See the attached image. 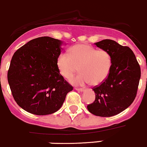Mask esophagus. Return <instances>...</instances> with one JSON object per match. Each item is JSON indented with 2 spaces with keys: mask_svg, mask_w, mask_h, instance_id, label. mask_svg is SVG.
<instances>
[{
  "mask_svg": "<svg viewBox=\"0 0 147 147\" xmlns=\"http://www.w3.org/2000/svg\"><path fill=\"white\" fill-rule=\"evenodd\" d=\"M75 90H76V91H81V92H83L84 91V88H75Z\"/></svg>",
  "mask_w": 147,
  "mask_h": 147,
  "instance_id": "34e87169",
  "label": "esophagus"
}]
</instances>
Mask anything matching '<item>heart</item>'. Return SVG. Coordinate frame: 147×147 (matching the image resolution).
I'll return each instance as SVG.
<instances>
[{
  "mask_svg": "<svg viewBox=\"0 0 147 147\" xmlns=\"http://www.w3.org/2000/svg\"><path fill=\"white\" fill-rule=\"evenodd\" d=\"M68 51L69 54L59 55L56 64L61 75L67 80L72 78L80 67L81 73L70 80L72 85H98L107 80L112 65L107 51L83 44L72 47Z\"/></svg>",
  "mask_w": 147,
  "mask_h": 147,
  "instance_id": "obj_1",
  "label": "heart"
}]
</instances>
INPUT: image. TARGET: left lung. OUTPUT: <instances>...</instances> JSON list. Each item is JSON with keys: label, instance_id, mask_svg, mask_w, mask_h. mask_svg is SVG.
I'll return each instance as SVG.
<instances>
[{"label": "left lung", "instance_id": "left-lung-1", "mask_svg": "<svg viewBox=\"0 0 147 147\" xmlns=\"http://www.w3.org/2000/svg\"><path fill=\"white\" fill-rule=\"evenodd\" d=\"M94 44L109 53L112 65L107 80L93 88L96 99L87 106V109L96 116L112 117L133 103L136 97L141 70L133 51L128 47L108 39Z\"/></svg>", "mask_w": 147, "mask_h": 147}]
</instances>
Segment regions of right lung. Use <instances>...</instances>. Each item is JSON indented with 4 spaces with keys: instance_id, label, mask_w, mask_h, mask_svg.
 <instances>
[{
    "instance_id": "1",
    "label": "right lung",
    "mask_w": 147,
    "mask_h": 147,
    "mask_svg": "<svg viewBox=\"0 0 147 147\" xmlns=\"http://www.w3.org/2000/svg\"><path fill=\"white\" fill-rule=\"evenodd\" d=\"M63 42L41 37L16 51L11 60L7 80L16 102L35 115L57 112L73 88L57 67Z\"/></svg>"
}]
</instances>
